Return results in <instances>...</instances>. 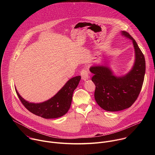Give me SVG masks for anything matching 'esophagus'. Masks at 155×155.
Masks as SVG:
<instances>
[{
    "label": "esophagus",
    "instance_id": "1",
    "mask_svg": "<svg viewBox=\"0 0 155 155\" xmlns=\"http://www.w3.org/2000/svg\"><path fill=\"white\" fill-rule=\"evenodd\" d=\"M80 75L81 77L82 80H86L88 77H89V72L86 69H84L83 70H81V72H80Z\"/></svg>",
    "mask_w": 155,
    "mask_h": 155
}]
</instances>
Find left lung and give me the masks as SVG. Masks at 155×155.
Segmentation results:
<instances>
[{
	"label": "left lung",
	"instance_id": "8db88e82",
	"mask_svg": "<svg viewBox=\"0 0 155 155\" xmlns=\"http://www.w3.org/2000/svg\"><path fill=\"white\" fill-rule=\"evenodd\" d=\"M122 34L132 40L135 50V62L131 71L124 77L114 76L109 68L93 66L91 80L96 86L94 98L104 110L117 112L130 107L137 100L143 85L145 74V60L136 40L127 32Z\"/></svg>",
	"mask_w": 155,
	"mask_h": 155
}]
</instances>
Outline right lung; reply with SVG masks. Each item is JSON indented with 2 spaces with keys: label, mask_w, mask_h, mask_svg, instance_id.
Wrapping results in <instances>:
<instances>
[{
  "label": "right lung",
  "mask_w": 155,
  "mask_h": 155,
  "mask_svg": "<svg viewBox=\"0 0 155 155\" xmlns=\"http://www.w3.org/2000/svg\"><path fill=\"white\" fill-rule=\"evenodd\" d=\"M81 79L77 76L70 79L52 98L42 103L34 104L25 101L16 94L23 105L33 114L46 119L61 117L67 113L71 107L72 96Z\"/></svg>",
  "instance_id": "1"
}]
</instances>
